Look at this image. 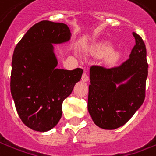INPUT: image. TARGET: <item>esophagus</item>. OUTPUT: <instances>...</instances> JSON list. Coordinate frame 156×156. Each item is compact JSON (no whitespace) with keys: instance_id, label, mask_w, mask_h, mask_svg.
Here are the masks:
<instances>
[{"instance_id":"1","label":"esophagus","mask_w":156,"mask_h":156,"mask_svg":"<svg viewBox=\"0 0 156 156\" xmlns=\"http://www.w3.org/2000/svg\"><path fill=\"white\" fill-rule=\"evenodd\" d=\"M82 80H83V82H87L89 80V76L86 73H83V75H82Z\"/></svg>"}]
</instances>
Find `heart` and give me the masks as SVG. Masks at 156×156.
Segmentation results:
<instances>
[{
	"instance_id": "heart-1",
	"label": "heart",
	"mask_w": 156,
	"mask_h": 156,
	"mask_svg": "<svg viewBox=\"0 0 156 156\" xmlns=\"http://www.w3.org/2000/svg\"><path fill=\"white\" fill-rule=\"evenodd\" d=\"M110 46H108V45H105V46H103L101 47V50L102 51H108V50H110Z\"/></svg>"
}]
</instances>
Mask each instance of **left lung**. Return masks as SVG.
<instances>
[{"instance_id": "left-lung-1", "label": "left lung", "mask_w": 156, "mask_h": 156, "mask_svg": "<svg viewBox=\"0 0 156 156\" xmlns=\"http://www.w3.org/2000/svg\"><path fill=\"white\" fill-rule=\"evenodd\" d=\"M136 45L129 58L114 67L90 69L88 110L96 125L115 129L131 118L145 99L148 65L144 41L133 33Z\"/></svg>"}]
</instances>
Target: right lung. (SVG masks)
<instances>
[{
	"mask_svg": "<svg viewBox=\"0 0 156 156\" xmlns=\"http://www.w3.org/2000/svg\"><path fill=\"white\" fill-rule=\"evenodd\" d=\"M71 39L64 23L42 20L34 25L16 45L12 58L10 89L20 118L40 132L51 129L62 115V103L83 74L56 68L52 44Z\"/></svg>",
	"mask_w": 156,
	"mask_h": 156,
	"instance_id": "1",
	"label": "right lung"
}]
</instances>
